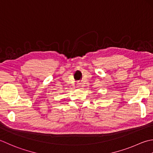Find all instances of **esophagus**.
I'll list each match as a JSON object with an SVG mask.
<instances>
[{
  "instance_id": "34e87169",
  "label": "esophagus",
  "mask_w": 153,
  "mask_h": 153,
  "mask_svg": "<svg viewBox=\"0 0 153 153\" xmlns=\"http://www.w3.org/2000/svg\"><path fill=\"white\" fill-rule=\"evenodd\" d=\"M77 88H82V85H81V84H78V85H77Z\"/></svg>"
}]
</instances>
